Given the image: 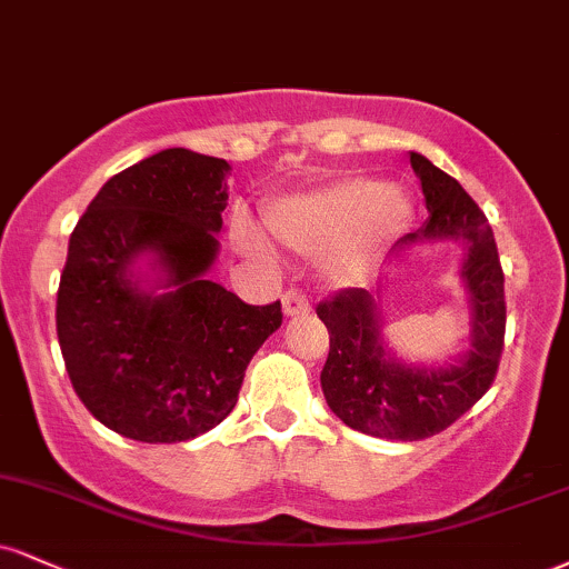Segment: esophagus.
I'll use <instances>...</instances> for the list:
<instances>
[{
    "label": "esophagus",
    "mask_w": 569,
    "mask_h": 569,
    "mask_svg": "<svg viewBox=\"0 0 569 569\" xmlns=\"http://www.w3.org/2000/svg\"><path fill=\"white\" fill-rule=\"evenodd\" d=\"M307 312H310V299H307L302 291L289 289L283 293V315H289V318H302Z\"/></svg>",
    "instance_id": "esophagus-1"
}]
</instances>
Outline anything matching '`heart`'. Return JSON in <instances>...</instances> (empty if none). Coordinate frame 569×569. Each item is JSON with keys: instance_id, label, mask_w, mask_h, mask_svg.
Listing matches in <instances>:
<instances>
[{"instance_id": "obj_1", "label": "heart", "mask_w": 569, "mask_h": 569, "mask_svg": "<svg viewBox=\"0 0 569 569\" xmlns=\"http://www.w3.org/2000/svg\"><path fill=\"white\" fill-rule=\"evenodd\" d=\"M410 198L368 177H341L307 193L280 198L264 209V224L280 246L299 257H323L328 270L347 278L373 243L408 224ZM257 249V243L246 241Z\"/></svg>"}]
</instances>
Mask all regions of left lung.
Listing matches in <instances>:
<instances>
[{
	"mask_svg": "<svg viewBox=\"0 0 569 569\" xmlns=\"http://www.w3.org/2000/svg\"><path fill=\"white\" fill-rule=\"evenodd\" d=\"M410 167L421 180L429 219L400 246L416 241H463L461 276L475 305L471 350L461 366L408 368L385 352L373 297L366 289H345L315 307L328 328V358L320 385L328 408L347 427L387 440H423L440 435L471 410L496 381L503 352L506 299L503 270L488 217L450 174L419 153Z\"/></svg>",
	"mask_w": 569,
	"mask_h": 569,
	"instance_id": "obj_1",
	"label": "left lung"
}]
</instances>
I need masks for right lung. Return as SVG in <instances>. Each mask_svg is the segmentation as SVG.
Returning a JSON list of instances; mask_svg holds the SVG:
<instances>
[{
  "label": "right lung",
  "mask_w": 569,
  "mask_h": 569,
  "mask_svg": "<svg viewBox=\"0 0 569 569\" xmlns=\"http://www.w3.org/2000/svg\"><path fill=\"white\" fill-rule=\"evenodd\" d=\"M230 163L167 148L113 174L71 232L58 286V341L73 392L113 432L184 442L230 416L246 366L283 323L280 302L246 305L203 278L217 257ZM150 250L170 291L126 270Z\"/></svg>",
  "instance_id": "1"
}]
</instances>
